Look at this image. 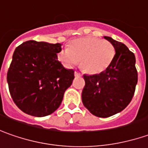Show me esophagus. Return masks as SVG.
Segmentation results:
<instances>
[{
	"mask_svg": "<svg viewBox=\"0 0 148 148\" xmlns=\"http://www.w3.org/2000/svg\"><path fill=\"white\" fill-rule=\"evenodd\" d=\"M74 75H75V77H81V76H82V74H80L79 72L75 71V72H74Z\"/></svg>",
	"mask_w": 148,
	"mask_h": 148,
	"instance_id": "obj_1",
	"label": "esophagus"
}]
</instances>
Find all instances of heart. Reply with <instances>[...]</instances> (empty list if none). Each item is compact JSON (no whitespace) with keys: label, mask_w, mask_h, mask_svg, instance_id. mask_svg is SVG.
<instances>
[{"label":"heart","mask_w":148,"mask_h":148,"mask_svg":"<svg viewBox=\"0 0 148 148\" xmlns=\"http://www.w3.org/2000/svg\"><path fill=\"white\" fill-rule=\"evenodd\" d=\"M115 47L106 40L94 37L75 39L69 44L68 49L58 53L59 61L71 68L79 63L85 73L98 74L108 69L115 56Z\"/></svg>","instance_id":"heart-1"}]
</instances>
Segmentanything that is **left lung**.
I'll return each instance as SVG.
<instances>
[{
    "mask_svg": "<svg viewBox=\"0 0 148 148\" xmlns=\"http://www.w3.org/2000/svg\"><path fill=\"white\" fill-rule=\"evenodd\" d=\"M114 46L115 54L108 69L98 74H84L82 101L92 115L106 118L130 104L138 83L135 56L125 44L104 36Z\"/></svg>",
    "mask_w": 148,
    "mask_h": 148,
    "instance_id": "1",
    "label": "left lung"
}]
</instances>
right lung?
Returning <instances> with one entry per match:
<instances>
[{
	"label": "right lung",
	"instance_id": "obj_1",
	"mask_svg": "<svg viewBox=\"0 0 148 148\" xmlns=\"http://www.w3.org/2000/svg\"><path fill=\"white\" fill-rule=\"evenodd\" d=\"M60 43L29 40L16 47L7 73L14 102L28 115L43 117L58 109L74 79L57 59Z\"/></svg>",
	"mask_w": 148,
	"mask_h": 148
}]
</instances>
